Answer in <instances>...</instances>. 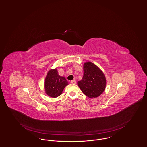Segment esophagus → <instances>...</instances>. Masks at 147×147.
<instances>
[{
    "instance_id": "esophagus-1",
    "label": "esophagus",
    "mask_w": 147,
    "mask_h": 147,
    "mask_svg": "<svg viewBox=\"0 0 147 147\" xmlns=\"http://www.w3.org/2000/svg\"><path fill=\"white\" fill-rule=\"evenodd\" d=\"M71 83L73 84H76V80H71Z\"/></svg>"
}]
</instances>
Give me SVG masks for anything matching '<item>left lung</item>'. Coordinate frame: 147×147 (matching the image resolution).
Wrapping results in <instances>:
<instances>
[{
    "mask_svg": "<svg viewBox=\"0 0 147 147\" xmlns=\"http://www.w3.org/2000/svg\"><path fill=\"white\" fill-rule=\"evenodd\" d=\"M106 78L100 68L91 62L84 64V76L78 85L82 93L90 98L99 96L104 91Z\"/></svg>",
    "mask_w": 147,
    "mask_h": 147,
    "instance_id": "obj_1",
    "label": "left lung"
}]
</instances>
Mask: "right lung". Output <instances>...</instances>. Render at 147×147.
<instances>
[{"instance_id": "add662e5", "label": "right lung", "mask_w": 147, "mask_h": 147, "mask_svg": "<svg viewBox=\"0 0 147 147\" xmlns=\"http://www.w3.org/2000/svg\"><path fill=\"white\" fill-rule=\"evenodd\" d=\"M68 85L66 78L59 76L56 69H51L48 72L45 81V89L48 96L56 98L60 96Z\"/></svg>"}]
</instances>
